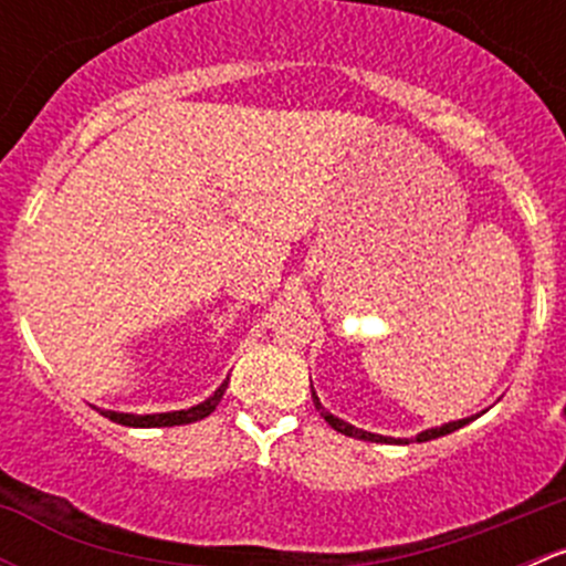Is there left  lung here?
Returning <instances> with one entry per match:
<instances>
[{
	"label": "left lung",
	"mask_w": 566,
	"mask_h": 566,
	"mask_svg": "<svg viewBox=\"0 0 566 566\" xmlns=\"http://www.w3.org/2000/svg\"><path fill=\"white\" fill-rule=\"evenodd\" d=\"M312 402H315V408L319 410V416H323L325 421H328L331 427H334L336 432H342V436L347 438H358V441H369V443H424V441H432V438H441V436H449V432L460 430V427H465L468 421H473L476 416H468V419H458V421H449V424H441V427H430V430H421L419 436L413 438H391V436H378V432H367V430H358V427L347 424L345 419H339V416H334L331 410H325V405L319 402V397L315 394V389H312ZM484 413V410H482Z\"/></svg>",
	"instance_id": "8db88e82"
}]
</instances>
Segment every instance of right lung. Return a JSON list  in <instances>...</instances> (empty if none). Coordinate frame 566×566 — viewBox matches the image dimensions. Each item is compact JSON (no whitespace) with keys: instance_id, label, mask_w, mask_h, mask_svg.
Segmentation results:
<instances>
[{"instance_id":"right-lung-1","label":"right lung","mask_w":566,"mask_h":566,"mask_svg":"<svg viewBox=\"0 0 566 566\" xmlns=\"http://www.w3.org/2000/svg\"><path fill=\"white\" fill-rule=\"evenodd\" d=\"M227 386H230V375H227L224 380H221V386L210 394L205 402L199 405H191V408H182V410H167V413H119V410H101V416H106V419L117 421V424L123 427H177V424H191V421H199L205 419V416H210L216 410V405L221 402V397H224Z\"/></svg>"}]
</instances>
